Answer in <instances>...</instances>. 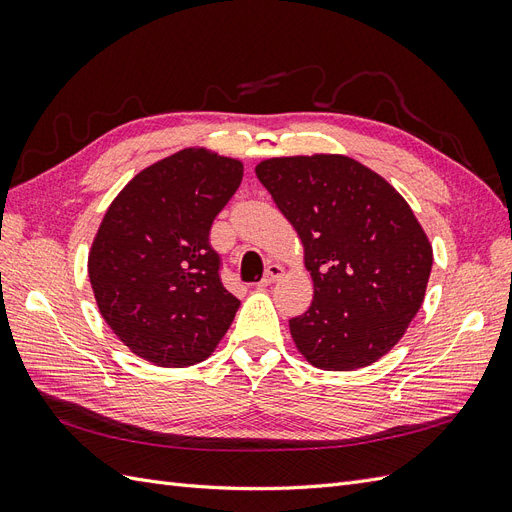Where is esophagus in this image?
Here are the masks:
<instances>
[{
  "mask_svg": "<svg viewBox=\"0 0 512 512\" xmlns=\"http://www.w3.org/2000/svg\"><path fill=\"white\" fill-rule=\"evenodd\" d=\"M282 275H284V269H282L280 265H275V262H271V265H269L267 271H265V277H262V280L258 282V286H260V288H262V286H269V284L280 280Z\"/></svg>",
  "mask_w": 512,
  "mask_h": 512,
  "instance_id": "34e87169",
  "label": "esophagus"
}]
</instances>
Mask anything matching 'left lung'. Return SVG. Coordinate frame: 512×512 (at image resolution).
<instances>
[{
    "instance_id": "left-lung-1",
    "label": "left lung",
    "mask_w": 512,
    "mask_h": 512,
    "mask_svg": "<svg viewBox=\"0 0 512 512\" xmlns=\"http://www.w3.org/2000/svg\"><path fill=\"white\" fill-rule=\"evenodd\" d=\"M256 177L299 232L314 301L290 318L305 359L350 371L389 352L421 309L431 245L380 175L346 156L273 158Z\"/></svg>"
}]
</instances>
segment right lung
<instances>
[{
    "mask_svg": "<svg viewBox=\"0 0 512 512\" xmlns=\"http://www.w3.org/2000/svg\"><path fill=\"white\" fill-rule=\"evenodd\" d=\"M243 164L183 149L138 173L108 207L89 254L100 314L134 354L162 367L205 361L241 301L222 284L211 226Z\"/></svg>",
    "mask_w": 512,
    "mask_h": 512,
    "instance_id": "obj_1",
    "label": "right lung"
}]
</instances>
